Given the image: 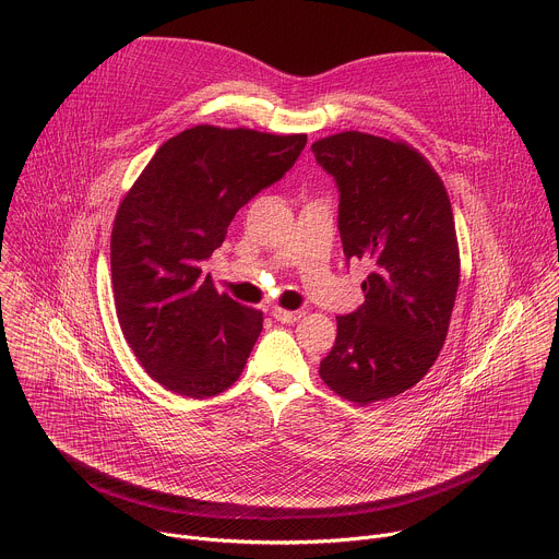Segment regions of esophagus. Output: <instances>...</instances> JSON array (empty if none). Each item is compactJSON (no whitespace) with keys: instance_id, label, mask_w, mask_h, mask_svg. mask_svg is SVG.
<instances>
[{"instance_id":"1","label":"esophagus","mask_w":559,"mask_h":559,"mask_svg":"<svg viewBox=\"0 0 559 559\" xmlns=\"http://www.w3.org/2000/svg\"><path fill=\"white\" fill-rule=\"evenodd\" d=\"M272 316L276 318V321H281V323H298L305 313L298 311V309H296V311H289V309L274 307V309H272Z\"/></svg>"}]
</instances>
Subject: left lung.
I'll return each instance as SVG.
<instances>
[{
	"label": "left lung",
	"instance_id": "obj_1",
	"mask_svg": "<svg viewBox=\"0 0 559 559\" xmlns=\"http://www.w3.org/2000/svg\"><path fill=\"white\" fill-rule=\"evenodd\" d=\"M341 192L343 252L369 261L365 302L338 316L321 360L323 382L356 405L412 389L436 362L460 283V250L447 188L405 141L358 130L311 143Z\"/></svg>",
	"mask_w": 559,
	"mask_h": 559
}]
</instances>
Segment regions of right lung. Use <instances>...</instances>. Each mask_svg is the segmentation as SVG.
I'll list each match as a JSON object with an SVG mask.
<instances>
[{
	"mask_svg": "<svg viewBox=\"0 0 559 559\" xmlns=\"http://www.w3.org/2000/svg\"><path fill=\"white\" fill-rule=\"evenodd\" d=\"M305 143L307 134L194 126L158 147L123 197L110 236L115 307L130 349L158 384L201 401L241 376L263 311L218 294L201 263Z\"/></svg>",
	"mask_w": 559,
	"mask_h": 559,
	"instance_id": "obj_1",
	"label": "right lung"
}]
</instances>
